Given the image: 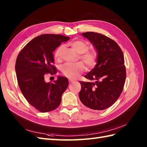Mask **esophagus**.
Here are the masks:
<instances>
[{
  "label": "esophagus",
  "instance_id": "34e87169",
  "mask_svg": "<svg viewBox=\"0 0 147 147\" xmlns=\"http://www.w3.org/2000/svg\"><path fill=\"white\" fill-rule=\"evenodd\" d=\"M69 83H73V82H74V80H71V79H69Z\"/></svg>",
  "mask_w": 147,
  "mask_h": 147
}]
</instances>
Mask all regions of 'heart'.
<instances>
[{"label":"heart","mask_w":147,"mask_h":147,"mask_svg":"<svg viewBox=\"0 0 147 147\" xmlns=\"http://www.w3.org/2000/svg\"><path fill=\"white\" fill-rule=\"evenodd\" d=\"M71 46L78 54H80L79 57L88 68L95 66L97 61L98 54L95 51H88L89 45L85 41L77 40L71 43ZM64 45H60L55 52L54 57L56 60L61 59L62 52L63 51ZM85 70V67L82 62H78L74 64L65 63L62 67V72L64 76L72 79H75L81 73Z\"/></svg>","instance_id":"1"}]
</instances>
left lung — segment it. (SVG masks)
<instances>
[{
  "label": "left lung",
  "mask_w": 147,
  "mask_h": 147,
  "mask_svg": "<svg viewBox=\"0 0 147 147\" xmlns=\"http://www.w3.org/2000/svg\"><path fill=\"white\" fill-rule=\"evenodd\" d=\"M95 47L98 54L96 64L85 78L91 82H80L79 97L82 104L93 110L111 107L119 97L126 77L122 50L113 40L102 34L83 33Z\"/></svg>",
  "instance_id": "8db88e82"
}]
</instances>
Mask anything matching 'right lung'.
Instances as JSON below:
<instances>
[{
    "label": "right lung",
    "instance_id": "obj_1",
    "mask_svg": "<svg viewBox=\"0 0 147 147\" xmlns=\"http://www.w3.org/2000/svg\"><path fill=\"white\" fill-rule=\"evenodd\" d=\"M69 40L61 35L43 34L28 43L18 55L15 69L19 87L26 100L42 112L57 109L68 86L67 78L58 76L54 83H47L44 75L57 73L53 52Z\"/></svg>",
    "mask_w": 147,
    "mask_h": 147
}]
</instances>
